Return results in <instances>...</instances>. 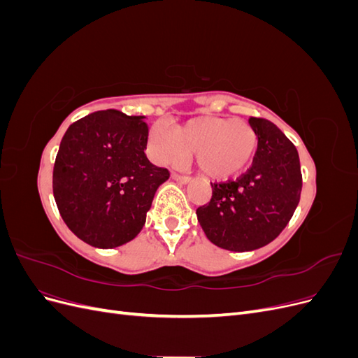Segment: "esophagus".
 I'll return each instance as SVG.
<instances>
[{
  "label": "esophagus",
  "mask_w": 358,
  "mask_h": 358,
  "mask_svg": "<svg viewBox=\"0 0 358 358\" xmlns=\"http://www.w3.org/2000/svg\"><path fill=\"white\" fill-rule=\"evenodd\" d=\"M171 179L179 182V183H182V185H185V183H188V182L191 180V178H188V176H180V175H178V173H171Z\"/></svg>",
  "instance_id": "obj_1"
}]
</instances>
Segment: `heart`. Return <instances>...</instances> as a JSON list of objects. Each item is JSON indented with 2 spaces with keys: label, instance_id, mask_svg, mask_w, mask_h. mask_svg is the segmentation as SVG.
<instances>
[{
  "label": "heart",
  "instance_id": "b5f03b06",
  "mask_svg": "<svg viewBox=\"0 0 358 358\" xmlns=\"http://www.w3.org/2000/svg\"><path fill=\"white\" fill-rule=\"evenodd\" d=\"M149 143L154 158L159 162L196 155L204 176L225 180L251 164L258 148V136L241 119L199 116L179 125L175 133L154 125L149 131Z\"/></svg>",
  "mask_w": 358,
  "mask_h": 358
}]
</instances>
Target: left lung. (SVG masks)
Here are the masks:
<instances>
[{"mask_svg":"<svg viewBox=\"0 0 358 358\" xmlns=\"http://www.w3.org/2000/svg\"><path fill=\"white\" fill-rule=\"evenodd\" d=\"M258 136L252 166L239 179L212 183V199L197 209L208 239L222 249L254 251L282 231L301 192L296 146L267 119L249 117Z\"/></svg>","mask_w":358,"mask_h":358,"instance_id":"obj_1","label":"left lung"}]
</instances>
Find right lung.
Masks as SVG:
<instances>
[{
  "mask_svg": "<svg viewBox=\"0 0 358 358\" xmlns=\"http://www.w3.org/2000/svg\"><path fill=\"white\" fill-rule=\"evenodd\" d=\"M145 116L113 109L76 121L53 166V197L69 229L95 248L121 246L143 229L146 212L170 173L145 154Z\"/></svg>",
  "mask_w": 358,
  "mask_h": 358,
  "instance_id": "1",
  "label": "right lung"
}]
</instances>
